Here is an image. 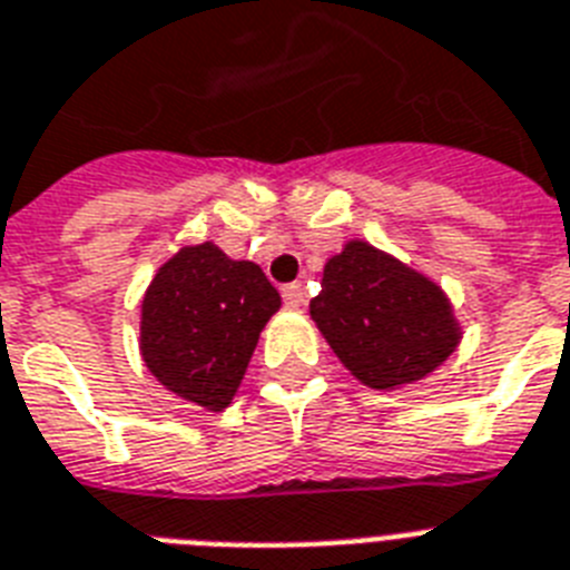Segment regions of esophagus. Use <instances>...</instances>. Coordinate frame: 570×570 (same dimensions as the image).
Returning a JSON list of instances; mask_svg holds the SVG:
<instances>
[{
  "label": "esophagus",
  "mask_w": 570,
  "mask_h": 570,
  "mask_svg": "<svg viewBox=\"0 0 570 570\" xmlns=\"http://www.w3.org/2000/svg\"><path fill=\"white\" fill-rule=\"evenodd\" d=\"M282 299H285V305H288V308H299V305L305 303L303 285H299V282H291V285H285V288H282Z\"/></svg>",
  "instance_id": "obj_1"
}]
</instances>
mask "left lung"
<instances>
[{"mask_svg":"<svg viewBox=\"0 0 570 570\" xmlns=\"http://www.w3.org/2000/svg\"><path fill=\"white\" fill-rule=\"evenodd\" d=\"M308 312L341 364L373 390L416 384L463 337L434 279L361 238L328 258Z\"/></svg>","mask_w":570,"mask_h":570,"instance_id":"1","label":"left lung"}]
</instances>
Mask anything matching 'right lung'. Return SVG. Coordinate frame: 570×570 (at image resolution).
<instances>
[{
  "instance_id": "1",
  "label": "right lung",
  "mask_w": 570,
  "mask_h": 570,
  "mask_svg": "<svg viewBox=\"0 0 570 570\" xmlns=\"http://www.w3.org/2000/svg\"><path fill=\"white\" fill-rule=\"evenodd\" d=\"M279 305V291L253 262H235L212 242L180 247L142 296L145 366L174 396L224 411Z\"/></svg>"
}]
</instances>
